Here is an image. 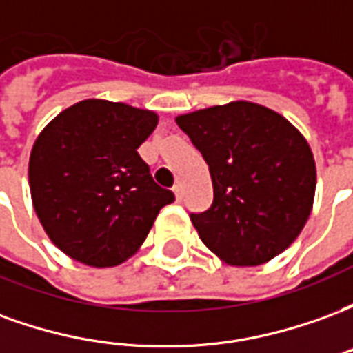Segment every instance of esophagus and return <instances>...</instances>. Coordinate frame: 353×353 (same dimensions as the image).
I'll return each mask as SVG.
<instances>
[{
	"label": "esophagus",
	"mask_w": 353,
	"mask_h": 353,
	"mask_svg": "<svg viewBox=\"0 0 353 353\" xmlns=\"http://www.w3.org/2000/svg\"><path fill=\"white\" fill-rule=\"evenodd\" d=\"M174 194H176L177 200L183 199V185H181V183L174 185Z\"/></svg>",
	"instance_id": "1"
}]
</instances>
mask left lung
<instances>
[{"label": "left lung", "mask_w": 353, "mask_h": 353, "mask_svg": "<svg viewBox=\"0 0 353 353\" xmlns=\"http://www.w3.org/2000/svg\"><path fill=\"white\" fill-rule=\"evenodd\" d=\"M176 123L212 176V206L191 214L208 250L232 266L263 265L288 250L316 192V162L303 134L253 101L199 109Z\"/></svg>", "instance_id": "obj_1"}]
</instances>
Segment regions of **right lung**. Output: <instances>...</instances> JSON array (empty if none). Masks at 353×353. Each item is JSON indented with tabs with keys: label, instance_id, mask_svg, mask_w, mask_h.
<instances>
[{
	"label": "right lung",
	"instance_id": "add662e5",
	"mask_svg": "<svg viewBox=\"0 0 353 353\" xmlns=\"http://www.w3.org/2000/svg\"><path fill=\"white\" fill-rule=\"evenodd\" d=\"M159 115L108 100L64 109L35 139L30 191L47 236L83 265L117 266L138 252L174 192L154 183L138 147Z\"/></svg>",
	"mask_w": 353,
	"mask_h": 353
}]
</instances>
